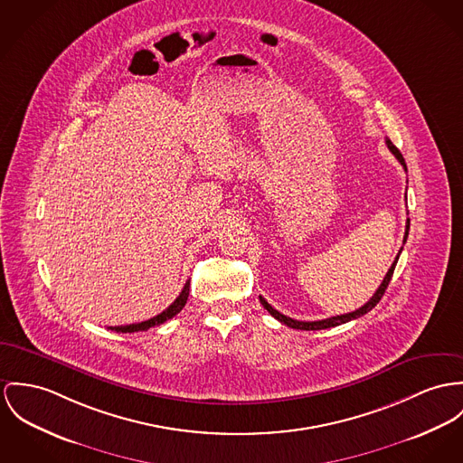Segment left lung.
Returning a JSON list of instances; mask_svg holds the SVG:
<instances>
[{
  "instance_id": "1",
  "label": "left lung",
  "mask_w": 463,
  "mask_h": 463,
  "mask_svg": "<svg viewBox=\"0 0 463 463\" xmlns=\"http://www.w3.org/2000/svg\"><path fill=\"white\" fill-rule=\"evenodd\" d=\"M386 144H388V147H390V151H392V155L396 156V160L403 165V169L407 171V165H405V160H403V156H402V153L398 151V147L394 146V144L390 141V139H386ZM409 227H411V220L407 218V223H405V236H403V243L407 241V236H409ZM402 250L398 251V255H396V259H394V262L392 264V268H390V271L386 273V277H384V280H383V284L379 285V288L375 290V294L361 307V308H357L354 312H349V314H344V316H335V317H329V319H322V320H296L290 319V317H287L284 314H280L279 310H275L262 296H259V299H260V303H262V307L275 317L277 320H280L282 324H287L288 327H294V329H303V331H317V329H327V327H335V326H340V324H345V322H349V320L357 319V317H361V316H364V314H368L379 301H381V298L384 296V292H386V288H388V285H390V280H392V271H394V266H396V262H398V257H400V253H402Z\"/></svg>"
}]
</instances>
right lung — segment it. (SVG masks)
<instances>
[{"label": "right lung", "instance_id": "obj_1", "mask_svg": "<svg viewBox=\"0 0 463 463\" xmlns=\"http://www.w3.org/2000/svg\"><path fill=\"white\" fill-rule=\"evenodd\" d=\"M188 292H190V280L184 284L183 290L179 292L178 298L175 299V303L171 307H167L162 314L151 317V319L143 320V322H137V324H127V326H110L109 329L116 331V333H136V331H146L153 326H160L164 324L165 320L173 319L176 314H179L183 310V307L186 305V299H188Z\"/></svg>", "mask_w": 463, "mask_h": 463}]
</instances>
